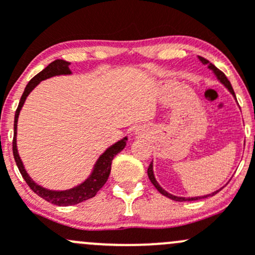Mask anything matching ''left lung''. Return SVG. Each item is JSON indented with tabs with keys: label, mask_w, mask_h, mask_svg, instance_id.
Wrapping results in <instances>:
<instances>
[{
	"label": "left lung",
	"mask_w": 255,
	"mask_h": 255,
	"mask_svg": "<svg viewBox=\"0 0 255 255\" xmlns=\"http://www.w3.org/2000/svg\"><path fill=\"white\" fill-rule=\"evenodd\" d=\"M199 60L201 61V63L204 64V65H207V68L210 69V70L212 71L213 74H215L216 78H217L218 80H220L221 84H222L223 86H225L226 89H227L228 91H230L231 94L233 95V97H235V99H236V95H235V91H233L232 85H231V82L228 81V79L226 78L225 74H223L222 71H221V70H218V69L216 68V66L213 65L212 63H210V61H208L207 59L202 58V56H199ZM148 176H149V180H150V181H151V184H153L154 186H155V189L158 190V191L160 192L161 195H164V196H166V197H169V199L174 200V201H195V200L206 199V197H208V196H213V195L217 194V192L220 191V190H222V187H221V189H220V190H217V191L211 192V194H208V195H204V196H195V197H181V196H175V195L169 194L168 191H165V190H164L163 187H161L160 185L158 184V181H156L155 176H154V171H153V163H150V165H149V168H148Z\"/></svg>",
	"instance_id": "8db88e82"
}]
</instances>
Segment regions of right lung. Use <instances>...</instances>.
<instances>
[{
    "label": "right lung",
    "mask_w": 255,
    "mask_h": 255,
    "mask_svg": "<svg viewBox=\"0 0 255 255\" xmlns=\"http://www.w3.org/2000/svg\"><path fill=\"white\" fill-rule=\"evenodd\" d=\"M70 63L65 60H58L50 63L45 69H43L39 74L34 76L28 85L25 86L24 92H23L22 97H20L19 105L17 107L16 115H14V135H13V143H12V149H13V156L16 164L19 169V173L22 174L23 179L25 180V182L28 184V186L38 195L42 199H44L45 201L50 202L53 205H58V206H71V205L80 204L82 201H86V200L92 199L95 195L97 194L100 189L106 184L107 179H109L110 173H111V164L113 158L117 155L120 151H122L125 149L126 144H127V137L122 138L121 140L112 144L111 146L106 149L101 155L99 156V159L95 163L94 169H92L91 174L87 177L85 181H82L81 184H79L78 186H74L69 190H63V191H55V190H49L45 187L40 186L39 184L34 181L29 175H28L27 170L24 169L22 160H20V156L18 154L17 149V123H18V117H19V112L22 110L23 105H24L25 100H27L28 95L34 90V87L37 85H39L40 81L43 80H47L49 78H53V76H59V75H71V70L69 69Z\"/></svg>",
    "instance_id": "add662e5"
}]
</instances>
